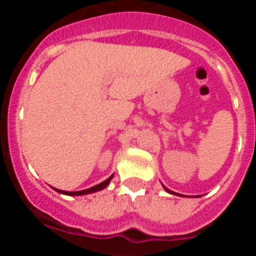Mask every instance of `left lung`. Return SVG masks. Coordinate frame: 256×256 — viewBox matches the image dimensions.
Masks as SVG:
<instances>
[{
    "label": "left lung",
    "mask_w": 256,
    "mask_h": 256,
    "mask_svg": "<svg viewBox=\"0 0 256 256\" xmlns=\"http://www.w3.org/2000/svg\"><path fill=\"white\" fill-rule=\"evenodd\" d=\"M162 187H164V190H165V191H166V192H169V194H172V195H177V196H182V195H180V194H177V192H174V191H170V190H169V188H166V187H165V186H164V184H162Z\"/></svg>",
    "instance_id": "left-lung-1"
}]
</instances>
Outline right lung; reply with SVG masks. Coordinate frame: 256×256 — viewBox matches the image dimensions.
Returning <instances> with one entry per match:
<instances>
[{"mask_svg": "<svg viewBox=\"0 0 256 256\" xmlns=\"http://www.w3.org/2000/svg\"><path fill=\"white\" fill-rule=\"evenodd\" d=\"M112 177H114V174H112L110 177L108 178L106 180H104V182H101L100 184H96V186L94 187H90V188L87 190H82V191H74V192H70V191H61V190H58V188H54L56 192H58V194H62V195H69V196H82V195H88V194H94V192H97V191H101V190L105 188L106 186H108V183H110V180H112Z\"/></svg>", "mask_w": 256, "mask_h": 256, "instance_id": "obj_1", "label": "right lung"}]
</instances>
